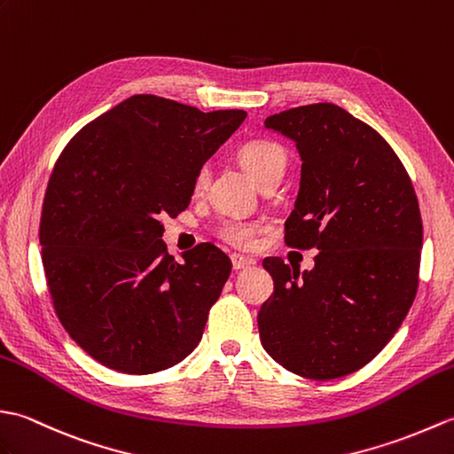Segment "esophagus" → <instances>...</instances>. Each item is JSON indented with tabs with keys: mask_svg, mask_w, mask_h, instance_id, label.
Wrapping results in <instances>:
<instances>
[{
	"mask_svg": "<svg viewBox=\"0 0 454 454\" xmlns=\"http://www.w3.org/2000/svg\"><path fill=\"white\" fill-rule=\"evenodd\" d=\"M231 262H233V270H235V271L247 270V268H250V266L254 264L253 258H245V256H240V254H233V256H231Z\"/></svg>",
	"mask_w": 454,
	"mask_h": 454,
	"instance_id": "1",
	"label": "esophagus"
}]
</instances>
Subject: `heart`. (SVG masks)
<instances>
[{
  "label": "heart",
  "instance_id": "b5f03b06",
  "mask_svg": "<svg viewBox=\"0 0 454 454\" xmlns=\"http://www.w3.org/2000/svg\"><path fill=\"white\" fill-rule=\"evenodd\" d=\"M239 159L250 173V176H253L262 186L271 178H281V175H284L286 170L287 153L284 147L276 142H271V139H253V142H247L239 149ZM207 184H209V167L201 165L194 178V192L204 194ZM258 231H260L258 221L233 217V219H225L223 223L219 225L217 235L223 240H227L229 245L239 247V248H248L253 247Z\"/></svg>",
  "mask_w": 454,
  "mask_h": 454
}]
</instances>
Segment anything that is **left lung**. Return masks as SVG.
I'll use <instances>...</instances> for the list:
<instances>
[{
  "mask_svg": "<svg viewBox=\"0 0 454 454\" xmlns=\"http://www.w3.org/2000/svg\"><path fill=\"white\" fill-rule=\"evenodd\" d=\"M303 160L286 243L317 248L315 268L262 262L271 295L258 312L260 341L299 377L349 375L396 334L414 303L424 227L398 155L365 122L332 103L268 116Z\"/></svg>",
  "mask_w": 454,
  "mask_h": 454,
  "instance_id": "obj_1",
  "label": "left lung"
}]
</instances>
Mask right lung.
Instances as JSON below:
<instances>
[{"label": "right lung", "instance_id": "1", "mask_svg": "<svg viewBox=\"0 0 454 454\" xmlns=\"http://www.w3.org/2000/svg\"><path fill=\"white\" fill-rule=\"evenodd\" d=\"M245 118L134 95L56 160L40 217L46 284L62 326L98 364L149 375L200 344L231 260L206 243L176 262L160 219L188 207L198 168Z\"/></svg>", "mask_w": 454, "mask_h": 454}]
</instances>
